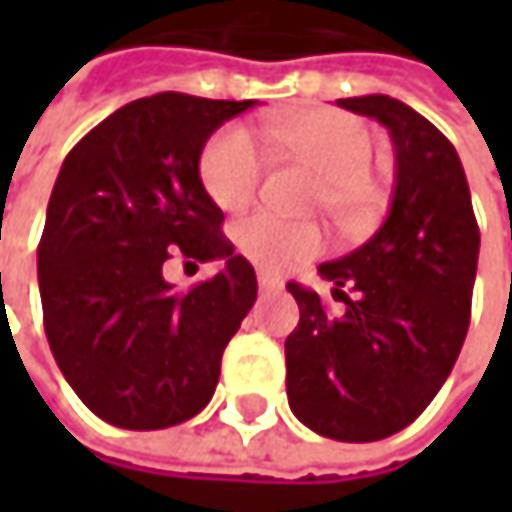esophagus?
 Wrapping results in <instances>:
<instances>
[{
	"instance_id": "34e87169",
	"label": "esophagus",
	"mask_w": 512,
	"mask_h": 512,
	"mask_svg": "<svg viewBox=\"0 0 512 512\" xmlns=\"http://www.w3.org/2000/svg\"><path fill=\"white\" fill-rule=\"evenodd\" d=\"M257 284H260V290H281V278L278 275H269V272H260L257 275Z\"/></svg>"
}]
</instances>
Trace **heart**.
Instances as JSON below:
<instances>
[{
	"label": "heart",
	"instance_id": "heart-1",
	"mask_svg": "<svg viewBox=\"0 0 512 512\" xmlns=\"http://www.w3.org/2000/svg\"><path fill=\"white\" fill-rule=\"evenodd\" d=\"M269 139L290 156L311 165L323 180L317 204L344 228L364 231L376 222L382 198L370 180L373 136L367 124L338 109H293L266 121ZM266 154L252 130L231 124L219 130L201 154V180L222 210H243L260 192ZM240 252L269 272H284L323 252L317 225L287 222L272 213H255L237 228Z\"/></svg>",
	"mask_w": 512,
	"mask_h": 512
}]
</instances>
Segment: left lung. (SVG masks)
<instances>
[{"mask_svg":"<svg viewBox=\"0 0 512 512\" xmlns=\"http://www.w3.org/2000/svg\"><path fill=\"white\" fill-rule=\"evenodd\" d=\"M394 145V195L379 231L320 263L344 314L299 281V326L284 341L287 400L314 433L376 442L409 427L451 376L468 332L480 231L454 145L388 94L338 100Z\"/></svg>","mask_w":512,"mask_h":512,"instance_id":"left-lung-1","label":"left lung"}]
</instances>
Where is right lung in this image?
Masks as SVG:
<instances>
[{
    "instance_id": "obj_1",
    "label": "right lung",
    "mask_w": 512,
    "mask_h": 512,
    "mask_svg": "<svg viewBox=\"0 0 512 512\" xmlns=\"http://www.w3.org/2000/svg\"><path fill=\"white\" fill-rule=\"evenodd\" d=\"M255 103L142 97L61 162L38 246L44 329L70 388L112 427L195 418L255 305V269L225 240L198 171L207 139ZM174 254L219 259L220 272L177 294L161 275Z\"/></svg>"
}]
</instances>
